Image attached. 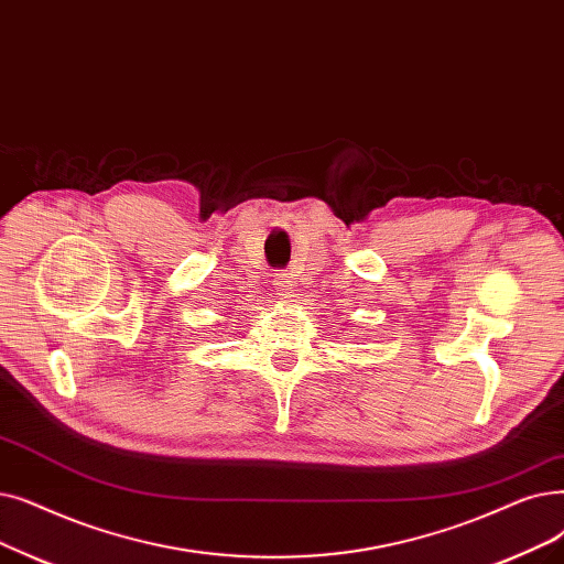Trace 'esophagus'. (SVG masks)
<instances>
[{"label": "esophagus", "mask_w": 564, "mask_h": 564, "mask_svg": "<svg viewBox=\"0 0 564 564\" xmlns=\"http://www.w3.org/2000/svg\"><path fill=\"white\" fill-rule=\"evenodd\" d=\"M292 285H295V281H292V274L279 272V274L274 276V288H276V295H279V297H290Z\"/></svg>", "instance_id": "obj_1"}]
</instances>
